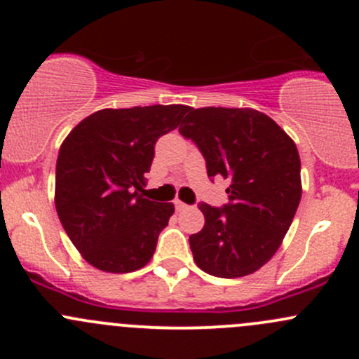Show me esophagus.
Here are the masks:
<instances>
[{
    "label": "esophagus",
    "instance_id": "34e87169",
    "mask_svg": "<svg viewBox=\"0 0 359 359\" xmlns=\"http://www.w3.org/2000/svg\"><path fill=\"white\" fill-rule=\"evenodd\" d=\"M189 206L186 205V203H182L180 200H175V210L177 212H184V210H187Z\"/></svg>",
    "mask_w": 359,
    "mask_h": 359
}]
</instances>
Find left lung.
<instances>
[{
  "mask_svg": "<svg viewBox=\"0 0 359 359\" xmlns=\"http://www.w3.org/2000/svg\"><path fill=\"white\" fill-rule=\"evenodd\" d=\"M206 161L208 177L229 179V203H200L205 226L189 238L196 266L217 278L255 273L276 253L302 196L295 142L250 107H189L179 126Z\"/></svg>",
  "mask_w": 359,
  "mask_h": 359,
  "instance_id": "8db88e82",
  "label": "left lung"
}]
</instances>
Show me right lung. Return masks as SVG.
Wrapping results in <instances>:
<instances>
[{"label":"right lung","instance_id":"add662e5","mask_svg":"<svg viewBox=\"0 0 359 359\" xmlns=\"http://www.w3.org/2000/svg\"><path fill=\"white\" fill-rule=\"evenodd\" d=\"M187 109L180 104L100 109L64 139L55 208L90 266L123 274L151 260L175 208L144 198V173L151 170L156 140L175 130Z\"/></svg>","mask_w":359,"mask_h":359}]
</instances>
